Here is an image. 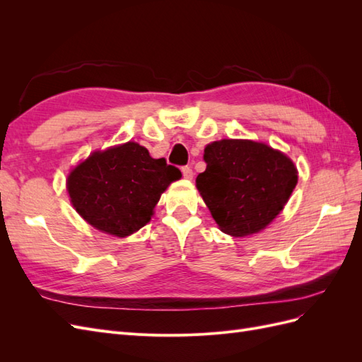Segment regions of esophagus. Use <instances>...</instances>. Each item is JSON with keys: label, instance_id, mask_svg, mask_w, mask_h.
Here are the masks:
<instances>
[{"label": "esophagus", "instance_id": "1", "mask_svg": "<svg viewBox=\"0 0 362 362\" xmlns=\"http://www.w3.org/2000/svg\"><path fill=\"white\" fill-rule=\"evenodd\" d=\"M181 170H182V177H184L185 180H192V178H193V169H192V168L184 166Z\"/></svg>", "mask_w": 362, "mask_h": 362}]
</instances>
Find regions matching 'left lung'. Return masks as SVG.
Wrapping results in <instances>:
<instances>
[{"mask_svg": "<svg viewBox=\"0 0 362 362\" xmlns=\"http://www.w3.org/2000/svg\"><path fill=\"white\" fill-rule=\"evenodd\" d=\"M196 178L208 210L225 234L245 237L266 228L287 204L298 170L282 152L252 140L213 141Z\"/></svg>", "mask_w": 362, "mask_h": 362, "instance_id": "left-lung-1", "label": "left lung"}]
</instances>
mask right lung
Returning <instances> with one entry per match:
<instances>
[{"instance_id": "obj_1", "label": "right lung", "mask_w": 362, "mask_h": 362, "mask_svg": "<svg viewBox=\"0 0 362 362\" xmlns=\"http://www.w3.org/2000/svg\"><path fill=\"white\" fill-rule=\"evenodd\" d=\"M180 178L178 168L128 141L93 152L78 164L68 177V192L86 222L107 234L127 237L151 221L161 193Z\"/></svg>"}]
</instances>
